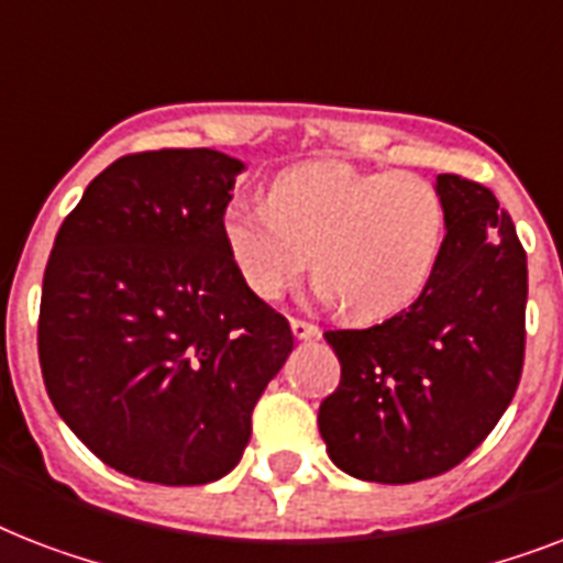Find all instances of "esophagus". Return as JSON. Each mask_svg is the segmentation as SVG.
<instances>
[{
    "mask_svg": "<svg viewBox=\"0 0 563 563\" xmlns=\"http://www.w3.org/2000/svg\"><path fill=\"white\" fill-rule=\"evenodd\" d=\"M291 333H295V339H318V335H321V330H318L312 321H303V318H291Z\"/></svg>",
    "mask_w": 563,
    "mask_h": 563,
    "instance_id": "esophagus-1",
    "label": "esophagus"
}]
</instances>
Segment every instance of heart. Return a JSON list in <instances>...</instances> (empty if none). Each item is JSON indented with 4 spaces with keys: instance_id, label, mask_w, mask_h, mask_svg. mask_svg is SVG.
Returning <instances> with one entry per match:
<instances>
[{
    "instance_id": "b5f03b06",
    "label": "heart",
    "mask_w": 563,
    "mask_h": 563,
    "mask_svg": "<svg viewBox=\"0 0 563 563\" xmlns=\"http://www.w3.org/2000/svg\"><path fill=\"white\" fill-rule=\"evenodd\" d=\"M221 233L239 277L277 300L309 272L324 298L360 321L420 298L446 239L441 189L415 172H362L321 161L286 172L268 201H233Z\"/></svg>"
}]
</instances>
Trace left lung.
<instances>
[{"instance_id": "left-lung-1", "label": "left lung", "mask_w": 563, "mask_h": 563, "mask_svg": "<svg viewBox=\"0 0 563 563\" xmlns=\"http://www.w3.org/2000/svg\"><path fill=\"white\" fill-rule=\"evenodd\" d=\"M446 239L427 289L368 330H330L342 379L318 409L335 467L409 485L453 471L497 427L526 353L529 272L488 187L438 175Z\"/></svg>"}]
</instances>
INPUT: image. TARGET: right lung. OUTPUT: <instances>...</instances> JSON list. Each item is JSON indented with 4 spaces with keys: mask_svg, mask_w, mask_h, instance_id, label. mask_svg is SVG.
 <instances>
[{
    "mask_svg": "<svg viewBox=\"0 0 563 563\" xmlns=\"http://www.w3.org/2000/svg\"><path fill=\"white\" fill-rule=\"evenodd\" d=\"M245 163L212 148L119 157L64 219L43 274L48 400L113 471L207 485L295 339L230 260L221 219Z\"/></svg>",
    "mask_w": 563,
    "mask_h": 563,
    "instance_id": "add662e5",
    "label": "right lung"
}]
</instances>
